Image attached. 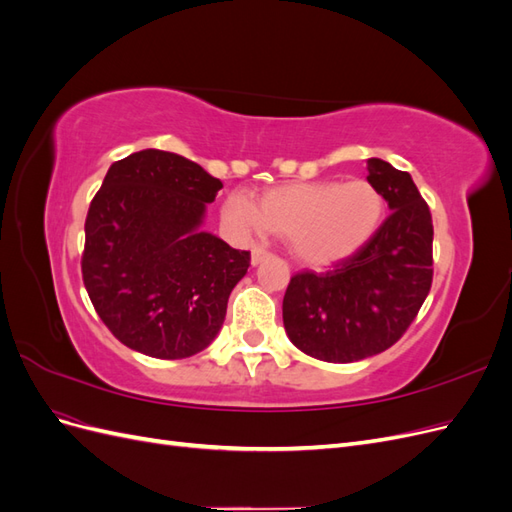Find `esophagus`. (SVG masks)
<instances>
[{"instance_id":"34e87169","label":"esophagus","mask_w":512,"mask_h":512,"mask_svg":"<svg viewBox=\"0 0 512 512\" xmlns=\"http://www.w3.org/2000/svg\"><path fill=\"white\" fill-rule=\"evenodd\" d=\"M269 256H271V252L265 250V247H254V250H252V265L258 267L260 262L265 260V258H269Z\"/></svg>"}]
</instances>
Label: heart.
<instances>
[{
	"label": "heart",
	"instance_id": "b5f03b06",
	"mask_svg": "<svg viewBox=\"0 0 512 512\" xmlns=\"http://www.w3.org/2000/svg\"><path fill=\"white\" fill-rule=\"evenodd\" d=\"M384 218V196L367 179H322L275 185L260 196L230 192L222 220L235 232H277L290 254L307 267L346 260L376 235Z\"/></svg>",
	"mask_w": 512,
	"mask_h": 512
}]
</instances>
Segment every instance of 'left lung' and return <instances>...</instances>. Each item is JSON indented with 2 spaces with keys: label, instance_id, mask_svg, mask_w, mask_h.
Returning <instances> with one entry per match:
<instances>
[{
  "label": "left lung",
  "instance_id": "1",
  "mask_svg": "<svg viewBox=\"0 0 512 512\" xmlns=\"http://www.w3.org/2000/svg\"><path fill=\"white\" fill-rule=\"evenodd\" d=\"M367 181L382 192L389 218L342 265L297 273L284 294L290 342L327 363H354L391 348L431 288V213L410 173L369 158Z\"/></svg>",
  "mask_w": 512,
  "mask_h": 512
}]
</instances>
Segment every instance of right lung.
<instances>
[{
    "instance_id": "obj_1",
    "label": "right lung",
    "mask_w": 512,
    "mask_h": 512,
    "mask_svg": "<svg viewBox=\"0 0 512 512\" xmlns=\"http://www.w3.org/2000/svg\"><path fill=\"white\" fill-rule=\"evenodd\" d=\"M222 181L160 149L111 164L85 220L83 282L121 344L185 359L220 333L250 252L203 230Z\"/></svg>"
}]
</instances>
